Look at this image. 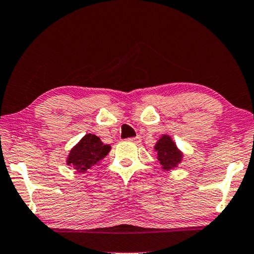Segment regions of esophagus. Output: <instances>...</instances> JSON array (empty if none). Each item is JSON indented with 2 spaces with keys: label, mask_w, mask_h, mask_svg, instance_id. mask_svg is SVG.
Instances as JSON below:
<instances>
[{
  "label": "esophagus",
  "mask_w": 254,
  "mask_h": 254,
  "mask_svg": "<svg viewBox=\"0 0 254 254\" xmlns=\"http://www.w3.org/2000/svg\"><path fill=\"white\" fill-rule=\"evenodd\" d=\"M128 140H129V142H131V143H135V144H138L140 140H142V137H140L139 135H137V136H135V137H130V138H128Z\"/></svg>",
  "instance_id": "esophagus-1"
}]
</instances>
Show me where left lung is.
Listing matches in <instances>:
<instances>
[{
  "label": "left lung",
  "mask_w": 254,
  "mask_h": 254,
  "mask_svg": "<svg viewBox=\"0 0 254 254\" xmlns=\"http://www.w3.org/2000/svg\"><path fill=\"white\" fill-rule=\"evenodd\" d=\"M155 151L158 152V160L160 165L165 169H173L176 168L178 163L182 160L181 151L177 149L176 144H175L169 136L163 135L161 138L158 140V143L154 146Z\"/></svg>",
  "instance_id": "obj_1"
}]
</instances>
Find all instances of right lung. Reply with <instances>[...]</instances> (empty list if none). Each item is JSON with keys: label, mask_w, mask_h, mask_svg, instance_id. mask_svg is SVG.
<instances>
[{"label": "right lung", "mask_w": 254, "mask_h": 254, "mask_svg": "<svg viewBox=\"0 0 254 254\" xmlns=\"http://www.w3.org/2000/svg\"><path fill=\"white\" fill-rule=\"evenodd\" d=\"M111 147L101 142L100 137L95 135H85L80 142L70 151L67 160L68 165H71L78 173H84L89 168L99 163L105 158Z\"/></svg>", "instance_id": "1"}]
</instances>
